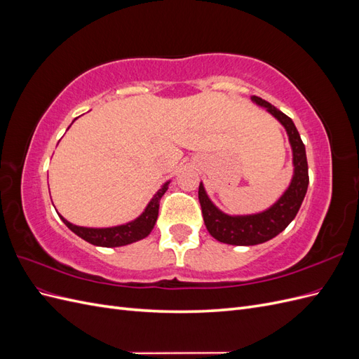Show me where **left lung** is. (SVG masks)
<instances>
[{"mask_svg":"<svg viewBox=\"0 0 359 359\" xmlns=\"http://www.w3.org/2000/svg\"><path fill=\"white\" fill-rule=\"evenodd\" d=\"M252 102L260 107H265L266 112L273 115L285 127L292 148L293 175L289 187L269 208L256 214L244 215H231L217 208L201 182L199 202L206 229L217 241L231 245L262 244L273 240L280 232H283L298 214L309 187L306 147L302 144L295 124L287 115L278 111L276 106L262 100L260 97L252 95Z\"/></svg>","mask_w":359,"mask_h":359,"instance_id":"left-lung-1","label":"left lung"}]
</instances>
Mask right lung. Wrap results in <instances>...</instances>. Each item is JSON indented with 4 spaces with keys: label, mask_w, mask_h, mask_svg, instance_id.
<instances>
[{
    "label": "right lung",
    "mask_w": 359,
    "mask_h": 359,
    "mask_svg": "<svg viewBox=\"0 0 359 359\" xmlns=\"http://www.w3.org/2000/svg\"><path fill=\"white\" fill-rule=\"evenodd\" d=\"M169 182L170 181H166L163 184L161 189L153 196V199L148 202L144 212L128 223L112 226V227H83V226H76L67 222L62 215H60V219L72 232H74L76 235L81 236L82 240H85L86 243H90L93 245L121 247V245L132 244V243L144 240V238H147L151 233V231H153L158 217L160 199L163 194L166 193Z\"/></svg>",
    "instance_id": "1"
}]
</instances>
